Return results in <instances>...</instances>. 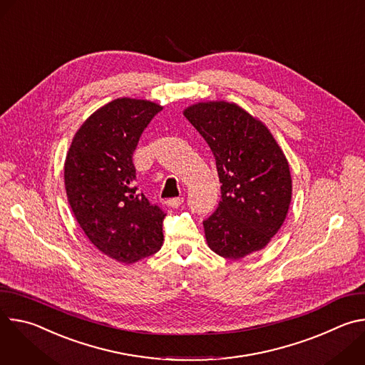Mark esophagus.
I'll use <instances>...</instances> for the list:
<instances>
[{
  "label": "esophagus",
  "instance_id": "esophagus-1",
  "mask_svg": "<svg viewBox=\"0 0 365 365\" xmlns=\"http://www.w3.org/2000/svg\"><path fill=\"white\" fill-rule=\"evenodd\" d=\"M183 197H172V199H168L166 200V203H168V206H170V207H179L182 203H183Z\"/></svg>",
  "mask_w": 365,
  "mask_h": 365
}]
</instances>
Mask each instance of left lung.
Wrapping results in <instances>:
<instances>
[{
  "instance_id": "1",
  "label": "left lung",
  "mask_w": 365,
  "mask_h": 365,
  "mask_svg": "<svg viewBox=\"0 0 365 365\" xmlns=\"http://www.w3.org/2000/svg\"><path fill=\"white\" fill-rule=\"evenodd\" d=\"M183 114L211 147L221 182L217 211L203 221L207 245L230 259L263 250L292 200L284 153L269 128L237 103L197 102Z\"/></svg>"
}]
</instances>
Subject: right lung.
<instances>
[{
  "label": "right lung",
  "mask_w": 365,
  "mask_h": 365,
  "mask_svg": "<svg viewBox=\"0 0 365 365\" xmlns=\"http://www.w3.org/2000/svg\"><path fill=\"white\" fill-rule=\"evenodd\" d=\"M163 107L118 98L96 110L76 131L65 162L72 212L106 255L131 264L158 252L166 214L137 190L133 153L144 128Z\"/></svg>",
  "instance_id": "right-lung-1"
}]
</instances>
